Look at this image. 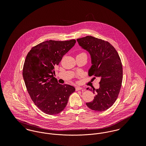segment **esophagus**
Listing matches in <instances>:
<instances>
[{"mask_svg": "<svg viewBox=\"0 0 146 146\" xmlns=\"http://www.w3.org/2000/svg\"><path fill=\"white\" fill-rule=\"evenodd\" d=\"M82 89H83V88H81V87H76V90H82Z\"/></svg>", "mask_w": 146, "mask_h": 146, "instance_id": "obj_1", "label": "esophagus"}]
</instances>
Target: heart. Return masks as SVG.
<instances>
[{"label": "heart", "instance_id": "obj_1", "mask_svg": "<svg viewBox=\"0 0 146 146\" xmlns=\"http://www.w3.org/2000/svg\"><path fill=\"white\" fill-rule=\"evenodd\" d=\"M82 55H86V54L85 52H80L77 56Z\"/></svg>", "mask_w": 146, "mask_h": 146}]
</instances>
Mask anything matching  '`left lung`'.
I'll list each match as a JSON object with an SVG mask.
<instances>
[{"label":"left lung","instance_id":"left-lung-1","mask_svg":"<svg viewBox=\"0 0 146 146\" xmlns=\"http://www.w3.org/2000/svg\"><path fill=\"white\" fill-rule=\"evenodd\" d=\"M79 45L89 51L92 66L89 76L99 77L100 88H88L96 91L93 101L86 106L93 111H102L110 108L117 100L121 87L123 67L118 52L111 43L90 35L77 39Z\"/></svg>","mask_w":146,"mask_h":146}]
</instances>
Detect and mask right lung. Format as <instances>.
<instances>
[{
	"label": "right lung",
	"mask_w": 146,
	"mask_h": 146,
	"mask_svg": "<svg viewBox=\"0 0 146 146\" xmlns=\"http://www.w3.org/2000/svg\"><path fill=\"white\" fill-rule=\"evenodd\" d=\"M72 39L47 40L33 47L25 61L22 76L33 102L42 112L55 115L66 107L74 87L60 84L54 76L55 67L76 44Z\"/></svg>",
	"instance_id": "1"
}]
</instances>
